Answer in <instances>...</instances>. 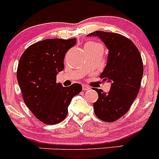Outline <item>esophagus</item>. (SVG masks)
Wrapping results in <instances>:
<instances>
[{
	"instance_id": "34e87169",
	"label": "esophagus",
	"mask_w": 159,
	"mask_h": 159,
	"mask_svg": "<svg viewBox=\"0 0 159 159\" xmlns=\"http://www.w3.org/2000/svg\"><path fill=\"white\" fill-rule=\"evenodd\" d=\"M82 89L84 90V91H89V90L91 89V88L89 87V86H86L85 84H83V85H82Z\"/></svg>"
}]
</instances>
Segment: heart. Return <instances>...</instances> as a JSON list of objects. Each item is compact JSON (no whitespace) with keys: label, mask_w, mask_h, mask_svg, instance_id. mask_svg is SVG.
Returning <instances> with one entry per match:
<instances>
[{"label":"heart","mask_w":159,"mask_h":159,"mask_svg":"<svg viewBox=\"0 0 159 159\" xmlns=\"http://www.w3.org/2000/svg\"><path fill=\"white\" fill-rule=\"evenodd\" d=\"M90 44H97V43H94V42H91V43H89V44H87V45H90Z\"/></svg>","instance_id":"b5f03b06"}]
</instances>
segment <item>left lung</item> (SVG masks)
<instances>
[{"label":"left lung","instance_id":"left-lung-1","mask_svg":"<svg viewBox=\"0 0 159 159\" xmlns=\"http://www.w3.org/2000/svg\"><path fill=\"white\" fill-rule=\"evenodd\" d=\"M88 36L98 37L109 51L100 77L111 83L110 91L94 89L98 98L93 105L99 119L112 122L127 113L137 97L143 75L142 59L134 43L123 35L96 30Z\"/></svg>","mask_w":159,"mask_h":159}]
</instances>
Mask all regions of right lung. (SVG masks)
Listing matches in <instances>:
<instances>
[{"label":"right lung","instance_id":"add662e5","mask_svg":"<svg viewBox=\"0 0 159 159\" xmlns=\"http://www.w3.org/2000/svg\"><path fill=\"white\" fill-rule=\"evenodd\" d=\"M76 41V38L38 41L25 50L19 61L17 78L24 102L34 115L46 125L63 121L72 98L82 90L77 83L63 87L56 82L57 75L64 70L65 54Z\"/></svg>","mask_w":159,"mask_h":159}]
</instances>
